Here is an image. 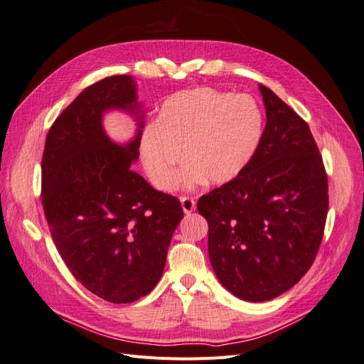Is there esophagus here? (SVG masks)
<instances>
[{"mask_svg":"<svg viewBox=\"0 0 364 364\" xmlns=\"http://www.w3.org/2000/svg\"><path fill=\"white\" fill-rule=\"evenodd\" d=\"M181 203H182V208H183V213H185V214H191V213L194 211L196 200L193 199V197L182 196V197H181Z\"/></svg>","mask_w":364,"mask_h":364,"instance_id":"esophagus-1","label":"esophagus"}]
</instances>
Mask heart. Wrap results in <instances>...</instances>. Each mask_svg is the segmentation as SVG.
Returning a JSON list of instances; mask_svg holds the SVG:
<instances>
[{
	"label": "heart",
	"mask_w": 364,
	"mask_h": 364,
	"mask_svg": "<svg viewBox=\"0 0 364 364\" xmlns=\"http://www.w3.org/2000/svg\"><path fill=\"white\" fill-rule=\"evenodd\" d=\"M262 135L264 112L255 98L200 86L162 103L156 123L142 130L139 155L159 190L178 183L182 156L188 164L182 176L186 185H225L249 167Z\"/></svg>",
	"instance_id": "heart-1"
}]
</instances>
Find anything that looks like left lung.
<instances>
[{
	"label": "left lung",
	"mask_w": 364,
	"mask_h": 364,
	"mask_svg": "<svg viewBox=\"0 0 364 364\" xmlns=\"http://www.w3.org/2000/svg\"><path fill=\"white\" fill-rule=\"evenodd\" d=\"M267 123L249 167L202 196L213 269L240 299L270 301L301 281L321 247L328 176L306 121L259 85Z\"/></svg>",
	"instance_id": "obj_1"
}]
</instances>
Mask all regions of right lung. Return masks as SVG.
<instances>
[{
	"label": "right lung",
	"mask_w": 364,
	"mask_h": 364,
	"mask_svg": "<svg viewBox=\"0 0 364 364\" xmlns=\"http://www.w3.org/2000/svg\"><path fill=\"white\" fill-rule=\"evenodd\" d=\"M135 102L126 74L87 86L50 127L42 155V206L59 255L83 287L114 304L153 290L183 218L178 197L130 168L141 130L118 146L102 127L105 111L135 112Z\"/></svg>",
	"instance_id": "1"
}]
</instances>
